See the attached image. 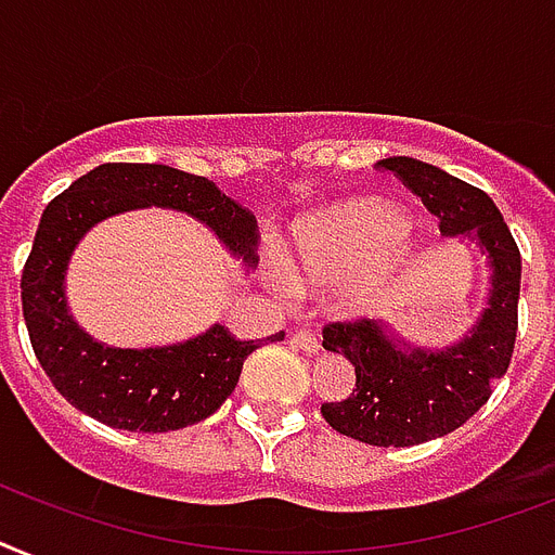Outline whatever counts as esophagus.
<instances>
[{
  "label": "esophagus",
  "instance_id": "esophagus-1",
  "mask_svg": "<svg viewBox=\"0 0 555 555\" xmlns=\"http://www.w3.org/2000/svg\"><path fill=\"white\" fill-rule=\"evenodd\" d=\"M291 341L299 350H305V353H319V348H322V341H319V336L313 331H296L291 336Z\"/></svg>",
  "mask_w": 555,
  "mask_h": 555
}]
</instances>
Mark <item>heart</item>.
<instances>
[{"instance_id": "b5f03b06", "label": "heart", "mask_w": 555, "mask_h": 555, "mask_svg": "<svg viewBox=\"0 0 555 555\" xmlns=\"http://www.w3.org/2000/svg\"><path fill=\"white\" fill-rule=\"evenodd\" d=\"M408 219L390 205H339L301 219L287 236L285 268L299 285H341L353 313L382 308L410 254Z\"/></svg>"}]
</instances>
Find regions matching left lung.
Listing matches in <instances>:
<instances>
[{
  "instance_id": "left-lung-1",
  "label": "left lung",
  "mask_w": 555,
  "mask_h": 555,
  "mask_svg": "<svg viewBox=\"0 0 555 555\" xmlns=\"http://www.w3.org/2000/svg\"><path fill=\"white\" fill-rule=\"evenodd\" d=\"M379 168L425 202L444 236L476 238L490 262L488 308L450 348H410L371 319L324 324V350L356 367L353 393L322 404L324 422L364 444L410 448L465 425L507 373L519 327L521 256L485 191L410 156L382 159Z\"/></svg>"
}]
</instances>
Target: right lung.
<instances>
[{
    "instance_id": "add662e5",
    "label": "right lung",
    "mask_w": 555,
    "mask_h": 555,
    "mask_svg": "<svg viewBox=\"0 0 555 555\" xmlns=\"http://www.w3.org/2000/svg\"><path fill=\"white\" fill-rule=\"evenodd\" d=\"M151 205L191 214L233 256L245 262L254 256L256 216L224 196L210 179L168 165L107 162L79 176L44 207L22 270V313L42 371L76 410L119 430L168 434L222 408L247 356L285 333L238 341L222 324H214L182 345L145 350L107 348L90 339L67 313L70 254L96 222Z\"/></svg>"
}]
</instances>
